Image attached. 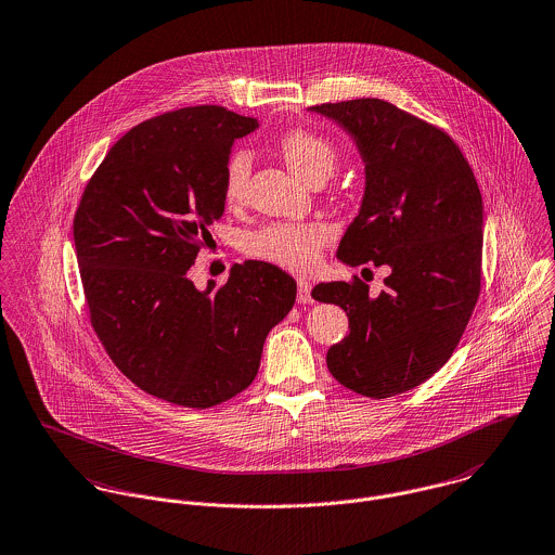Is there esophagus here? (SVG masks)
<instances>
[{
    "instance_id": "obj_1",
    "label": "esophagus",
    "mask_w": 555,
    "mask_h": 555,
    "mask_svg": "<svg viewBox=\"0 0 555 555\" xmlns=\"http://www.w3.org/2000/svg\"><path fill=\"white\" fill-rule=\"evenodd\" d=\"M297 301H299V304H312V301H314V299H312V286H310V282L304 280V278L297 280Z\"/></svg>"
}]
</instances>
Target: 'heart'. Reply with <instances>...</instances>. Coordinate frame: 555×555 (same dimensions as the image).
<instances>
[{
    "mask_svg": "<svg viewBox=\"0 0 555 555\" xmlns=\"http://www.w3.org/2000/svg\"><path fill=\"white\" fill-rule=\"evenodd\" d=\"M288 166L310 183H322L337 166V147L306 128H293L278 141ZM251 170V154L237 147L229 154L222 172V196L229 205H238L245 196L247 179ZM331 233L317 222L301 224H267L258 231L243 235L241 249L258 260L280 264L293 271L312 269L320 258V247L328 241Z\"/></svg>",
    "mask_w": 555,
    "mask_h": 555,
    "instance_id": "obj_1",
    "label": "heart"
}]
</instances>
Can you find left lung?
I'll use <instances>...</instances> for the list:
<instances>
[{"mask_svg": "<svg viewBox=\"0 0 555 555\" xmlns=\"http://www.w3.org/2000/svg\"><path fill=\"white\" fill-rule=\"evenodd\" d=\"M365 159V196L339 243L346 264H389L378 297L357 275L312 297L348 314L326 352L331 376L372 399L431 378L455 352L482 280V198L460 145L438 126L378 98L317 104Z\"/></svg>", "mask_w": 555, "mask_h": 555, "instance_id": "8db88e82", "label": "left lung"}]
</instances>
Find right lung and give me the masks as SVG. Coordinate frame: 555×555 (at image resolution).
<instances>
[{"instance_id": "right-lung-1", "label": "right lung", "mask_w": 555, "mask_h": 555, "mask_svg": "<svg viewBox=\"0 0 555 555\" xmlns=\"http://www.w3.org/2000/svg\"><path fill=\"white\" fill-rule=\"evenodd\" d=\"M258 128L224 106L162 113L126 132L87 181L75 245L89 322L139 389L211 408L251 385L267 333L293 310L297 282L245 260L227 284L188 278L224 214L233 141Z\"/></svg>"}]
</instances>
